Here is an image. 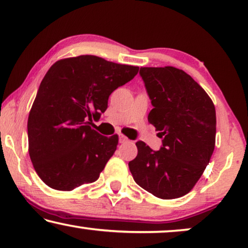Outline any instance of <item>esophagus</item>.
Masks as SVG:
<instances>
[{
    "instance_id": "obj_1",
    "label": "esophagus",
    "mask_w": 248,
    "mask_h": 248,
    "mask_svg": "<svg viewBox=\"0 0 248 248\" xmlns=\"http://www.w3.org/2000/svg\"><path fill=\"white\" fill-rule=\"evenodd\" d=\"M130 140H128V139L125 137V135H123V134H120V142L121 143H126V142H128Z\"/></svg>"
}]
</instances>
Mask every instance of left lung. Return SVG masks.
I'll list each match as a JSON object with an SVG mask.
<instances>
[{"instance_id": "obj_1", "label": "left lung", "mask_w": 248, "mask_h": 248, "mask_svg": "<svg viewBox=\"0 0 248 248\" xmlns=\"http://www.w3.org/2000/svg\"><path fill=\"white\" fill-rule=\"evenodd\" d=\"M154 106L148 121L160 132L158 151L138 141L128 162L135 183L159 199H177L191 191L215 150L216 108L191 76L174 66L141 67Z\"/></svg>"}]
</instances>
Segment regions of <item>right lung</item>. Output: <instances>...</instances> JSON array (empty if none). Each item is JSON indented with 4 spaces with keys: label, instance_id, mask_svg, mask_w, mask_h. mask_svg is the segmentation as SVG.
Listing matches in <instances>:
<instances>
[{
    "label": "right lung",
    "instance_id": "add662e5",
    "mask_svg": "<svg viewBox=\"0 0 248 248\" xmlns=\"http://www.w3.org/2000/svg\"><path fill=\"white\" fill-rule=\"evenodd\" d=\"M138 66L93 55L57 61L44 77L28 117L29 155L47 186L72 191L99 178L117 148L91 128L107 109L108 98L131 81Z\"/></svg>",
    "mask_w": 248,
    "mask_h": 248
}]
</instances>
